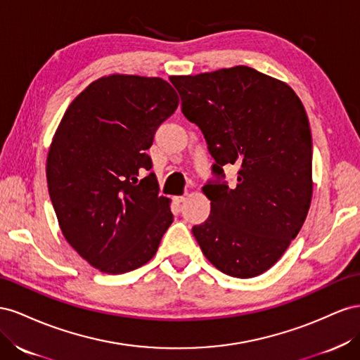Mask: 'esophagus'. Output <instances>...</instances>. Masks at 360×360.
<instances>
[{
	"instance_id": "34e87169",
	"label": "esophagus",
	"mask_w": 360,
	"mask_h": 360,
	"mask_svg": "<svg viewBox=\"0 0 360 360\" xmlns=\"http://www.w3.org/2000/svg\"><path fill=\"white\" fill-rule=\"evenodd\" d=\"M186 200H187V196H176V198H174V202H176V203H182Z\"/></svg>"
}]
</instances>
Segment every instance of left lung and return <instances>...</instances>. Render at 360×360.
<instances>
[{
	"instance_id": "1",
	"label": "left lung",
	"mask_w": 360,
	"mask_h": 360,
	"mask_svg": "<svg viewBox=\"0 0 360 360\" xmlns=\"http://www.w3.org/2000/svg\"><path fill=\"white\" fill-rule=\"evenodd\" d=\"M182 112L196 123L215 160L237 164L238 184L208 182V220L193 226L207 259L249 279L282 258L312 199V136L300 98L281 79L248 66L170 78Z\"/></svg>"
}]
</instances>
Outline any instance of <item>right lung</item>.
<instances>
[{
	"mask_svg": "<svg viewBox=\"0 0 360 360\" xmlns=\"http://www.w3.org/2000/svg\"><path fill=\"white\" fill-rule=\"evenodd\" d=\"M178 104L162 78L112 74L81 91L56 131L49 198L66 241L102 273L145 265L173 221L146 150Z\"/></svg>",
	"mask_w": 360,
	"mask_h": 360,
	"instance_id": "1",
	"label": "right lung"
}]
</instances>
